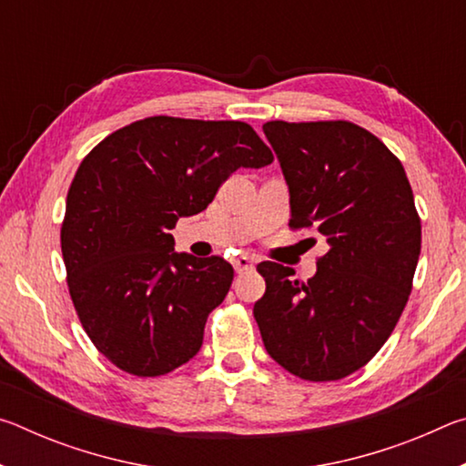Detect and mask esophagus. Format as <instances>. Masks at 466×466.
Masks as SVG:
<instances>
[{
  "instance_id": "esophagus-1",
  "label": "esophagus",
  "mask_w": 466,
  "mask_h": 466,
  "mask_svg": "<svg viewBox=\"0 0 466 466\" xmlns=\"http://www.w3.org/2000/svg\"><path fill=\"white\" fill-rule=\"evenodd\" d=\"M234 269L236 273H244V271H252L255 269V261L248 255H240L234 258Z\"/></svg>"
}]
</instances>
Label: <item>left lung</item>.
<instances>
[{"label":"left lung","mask_w":466,"mask_h":466,"mask_svg":"<svg viewBox=\"0 0 466 466\" xmlns=\"http://www.w3.org/2000/svg\"><path fill=\"white\" fill-rule=\"evenodd\" d=\"M289 188L291 228L327 244L302 283L291 267H257L252 309L265 350L289 374L339 380L372 360L411 294L421 222L403 164L350 121L263 125ZM314 242V238H310Z\"/></svg>","instance_id":"obj_1"}]
</instances>
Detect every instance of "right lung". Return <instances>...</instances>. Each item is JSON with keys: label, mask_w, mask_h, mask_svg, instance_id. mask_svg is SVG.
Instances as JSON below:
<instances>
[{"label": "right lung", "mask_w": 466, "mask_h": 466, "mask_svg": "<svg viewBox=\"0 0 466 466\" xmlns=\"http://www.w3.org/2000/svg\"><path fill=\"white\" fill-rule=\"evenodd\" d=\"M271 149L242 121L149 116L110 133L69 187L61 252L77 317L123 372L162 376L197 356L234 269L175 250L178 218L203 211L238 168Z\"/></svg>", "instance_id": "right-lung-1"}]
</instances>
